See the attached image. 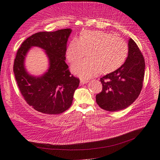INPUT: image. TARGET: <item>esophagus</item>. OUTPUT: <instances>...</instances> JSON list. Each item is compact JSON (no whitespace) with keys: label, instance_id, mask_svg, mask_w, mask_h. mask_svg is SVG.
I'll use <instances>...</instances> for the list:
<instances>
[{"label":"esophagus","instance_id":"esophagus-1","mask_svg":"<svg viewBox=\"0 0 160 160\" xmlns=\"http://www.w3.org/2000/svg\"><path fill=\"white\" fill-rule=\"evenodd\" d=\"M88 80H84V79H80V84L81 85H83L85 84V83H88Z\"/></svg>","mask_w":160,"mask_h":160}]
</instances>
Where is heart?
Returning a JSON list of instances; mask_svg holds the SVG:
<instances>
[{"label": "heart", "instance_id": "heart-1", "mask_svg": "<svg viewBox=\"0 0 160 160\" xmlns=\"http://www.w3.org/2000/svg\"><path fill=\"white\" fill-rule=\"evenodd\" d=\"M87 51V59L75 63L72 71L88 78L99 73L114 72L123 65L128 54V47L122 39L100 30L83 31L67 47L66 56L70 63L79 60Z\"/></svg>", "mask_w": 160, "mask_h": 160}]
</instances>
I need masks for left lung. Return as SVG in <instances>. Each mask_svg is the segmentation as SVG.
Returning a JSON list of instances; mask_svg holds the SVG:
<instances>
[{
  "mask_svg": "<svg viewBox=\"0 0 160 160\" xmlns=\"http://www.w3.org/2000/svg\"><path fill=\"white\" fill-rule=\"evenodd\" d=\"M145 63L143 56L132 39L128 41V55L117 70L100 78L102 91L96 95L97 104L109 112L120 111L130 106L142 88Z\"/></svg>",
  "mask_w": 160,
  "mask_h": 160,
  "instance_id": "1",
  "label": "left lung"
}]
</instances>
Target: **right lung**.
Masks as SVG:
<instances>
[{
  "instance_id": "right-lung-1",
  "label": "right lung",
  "mask_w": 160,
  "mask_h": 160,
  "mask_svg": "<svg viewBox=\"0 0 160 160\" xmlns=\"http://www.w3.org/2000/svg\"><path fill=\"white\" fill-rule=\"evenodd\" d=\"M70 28L55 32H39L28 38L17 52L13 64L15 78L25 101L38 112L60 114L71 107L80 79L71 75L65 62ZM33 46L44 49L49 59L48 71L40 78L28 75L24 58Z\"/></svg>"
}]
</instances>
